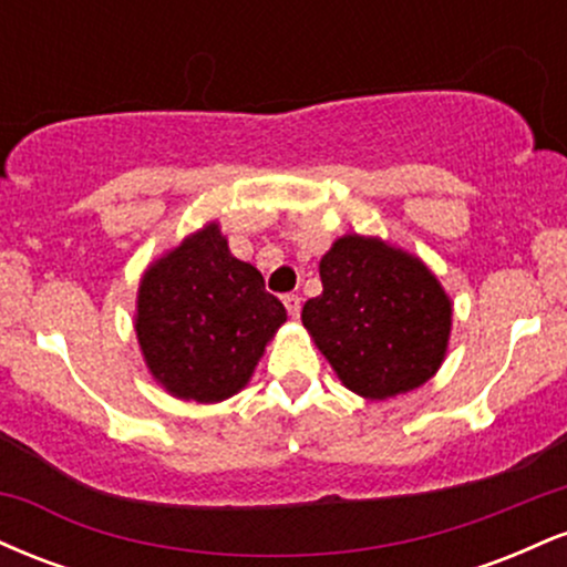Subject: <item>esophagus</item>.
I'll list each match as a JSON object with an SVG mask.
<instances>
[{"instance_id": "obj_1", "label": "esophagus", "mask_w": 567, "mask_h": 567, "mask_svg": "<svg viewBox=\"0 0 567 567\" xmlns=\"http://www.w3.org/2000/svg\"><path fill=\"white\" fill-rule=\"evenodd\" d=\"M282 303H285V309H288L290 317L301 315V298H298L296 292H288V296H282Z\"/></svg>"}]
</instances>
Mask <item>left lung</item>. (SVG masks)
<instances>
[{"instance_id": "obj_1", "label": "left lung", "mask_w": 567, "mask_h": 567, "mask_svg": "<svg viewBox=\"0 0 567 567\" xmlns=\"http://www.w3.org/2000/svg\"><path fill=\"white\" fill-rule=\"evenodd\" d=\"M320 277L301 320L343 386L386 400L437 373L453 309L419 258L349 234L324 252Z\"/></svg>"}]
</instances>
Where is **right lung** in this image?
<instances>
[{"label":"right lung","mask_w":567,"mask_h":567,"mask_svg":"<svg viewBox=\"0 0 567 567\" xmlns=\"http://www.w3.org/2000/svg\"><path fill=\"white\" fill-rule=\"evenodd\" d=\"M285 320L261 271L234 258L218 224H210L143 275L135 333L167 392L220 402L250 381Z\"/></svg>","instance_id":"add662e5"}]
</instances>
